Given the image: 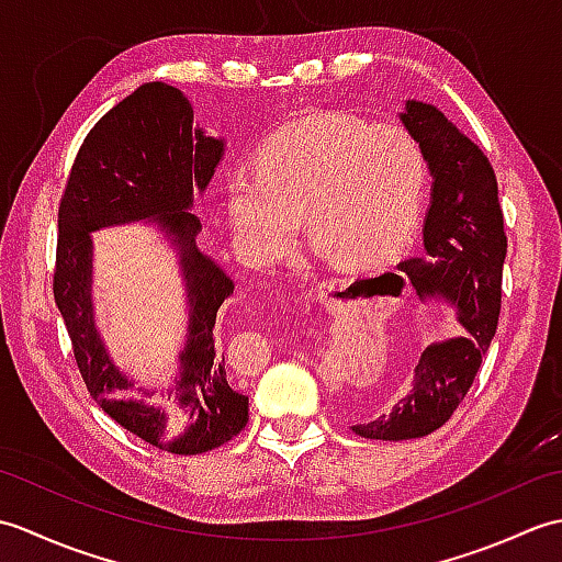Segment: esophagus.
Here are the masks:
<instances>
[{
	"label": "esophagus",
	"instance_id": "obj_1",
	"mask_svg": "<svg viewBox=\"0 0 562 562\" xmlns=\"http://www.w3.org/2000/svg\"><path fill=\"white\" fill-rule=\"evenodd\" d=\"M336 280H330V282H324V284H321V288H318V296H321V300H324V296H328V292L330 290H336Z\"/></svg>",
	"mask_w": 562,
	"mask_h": 562
}]
</instances>
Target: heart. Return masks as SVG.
Here are the masks:
<instances>
[{"label": "heart", "mask_w": 562, "mask_h": 562, "mask_svg": "<svg viewBox=\"0 0 562 562\" xmlns=\"http://www.w3.org/2000/svg\"><path fill=\"white\" fill-rule=\"evenodd\" d=\"M427 164L398 125L316 113L282 125L236 169L224 202L238 254L258 268L288 258L302 232L324 256L376 266L408 246L425 205Z\"/></svg>", "instance_id": "b5f03b06"}]
</instances>
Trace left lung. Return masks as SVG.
Instances as JSON below:
<instances>
[{
	"instance_id": "left-lung-1",
	"label": "left lung",
	"mask_w": 562,
	"mask_h": 562,
	"mask_svg": "<svg viewBox=\"0 0 562 562\" xmlns=\"http://www.w3.org/2000/svg\"><path fill=\"white\" fill-rule=\"evenodd\" d=\"M417 139L432 176L420 258L401 262L425 302H445L461 336L429 342L415 367L413 389L389 415L352 432L367 439H417L445 425L469 393L497 330L507 236L497 181L479 145L437 105L408 99L398 113Z\"/></svg>"
}]
</instances>
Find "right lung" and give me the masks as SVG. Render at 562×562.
<instances>
[{
    "label": "right lung",
    "mask_w": 562,
    "mask_h": 562,
    "mask_svg": "<svg viewBox=\"0 0 562 562\" xmlns=\"http://www.w3.org/2000/svg\"><path fill=\"white\" fill-rule=\"evenodd\" d=\"M224 147V139L193 127V105L183 91L164 81L142 83L83 139L57 214L53 292L83 384L127 432L183 457L226 445L248 423V396L234 389L214 345L217 312L234 292V280L195 244L202 224L193 202L207 190ZM139 221L151 223L177 250L189 306L179 372L159 394L156 387H137L114 364L90 294V234ZM137 390L162 403L137 400Z\"/></svg>",
    "instance_id": "right-lung-1"
}]
</instances>
